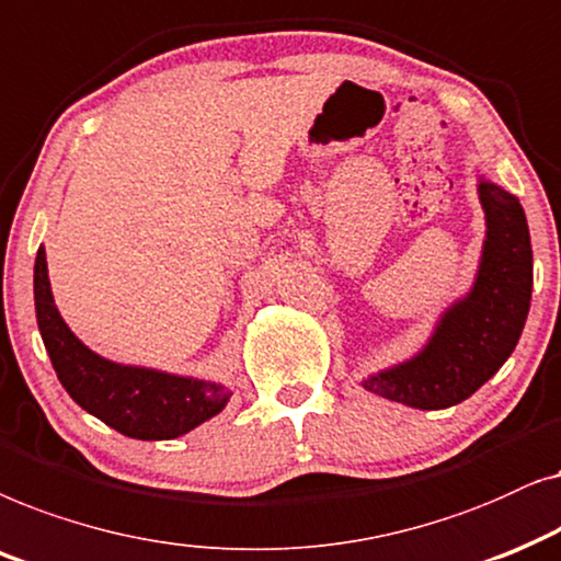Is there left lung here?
Segmentation results:
<instances>
[{"mask_svg":"<svg viewBox=\"0 0 561 561\" xmlns=\"http://www.w3.org/2000/svg\"><path fill=\"white\" fill-rule=\"evenodd\" d=\"M488 218L477 282L438 320L421 354L364 379V390L421 410H442L474 394L513 354L531 308L534 253L518 199L480 182Z\"/></svg>","mask_w":561,"mask_h":561,"instance_id":"1","label":"left lung"}]
</instances>
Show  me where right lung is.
I'll return each mask as SVG.
<instances>
[{
    "label": "right lung",
    "instance_id": "right-lung-1",
    "mask_svg": "<svg viewBox=\"0 0 561 561\" xmlns=\"http://www.w3.org/2000/svg\"><path fill=\"white\" fill-rule=\"evenodd\" d=\"M35 312L58 379L87 413L140 442H167L218 415L230 392L205 379L123 367L89 351L58 316L50 295L46 249L35 256Z\"/></svg>",
    "mask_w": 561,
    "mask_h": 561
}]
</instances>
